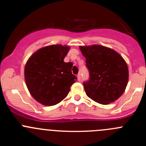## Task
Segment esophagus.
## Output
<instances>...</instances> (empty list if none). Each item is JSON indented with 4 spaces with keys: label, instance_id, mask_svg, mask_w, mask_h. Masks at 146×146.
<instances>
[{
    "label": "esophagus",
    "instance_id": "obj_1",
    "mask_svg": "<svg viewBox=\"0 0 146 146\" xmlns=\"http://www.w3.org/2000/svg\"><path fill=\"white\" fill-rule=\"evenodd\" d=\"M77 79L78 81H80V80H81V74H77Z\"/></svg>",
    "mask_w": 146,
    "mask_h": 146
}]
</instances>
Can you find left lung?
Here are the masks:
<instances>
[{
  "instance_id": "left-lung-1",
  "label": "left lung",
  "mask_w": 146,
  "mask_h": 146,
  "mask_svg": "<svg viewBox=\"0 0 146 146\" xmlns=\"http://www.w3.org/2000/svg\"><path fill=\"white\" fill-rule=\"evenodd\" d=\"M90 77L84 81L86 95L96 102L109 104L117 100L127 85L126 62L114 50L101 45L80 46Z\"/></svg>"
}]
</instances>
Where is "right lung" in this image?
<instances>
[{
  "label": "right lung",
  "mask_w": 146,
  "mask_h": 146,
  "mask_svg": "<svg viewBox=\"0 0 146 146\" xmlns=\"http://www.w3.org/2000/svg\"><path fill=\"white\" fill-rule=\"evenodd\" d=\"M70 47L60 44L40 48L25 66L26 86L36 101L45 106L58 104L68 95L77 79L72 73L73 64L65 62Z\"/></svg>",
  "instance_id": "1"
}]
</instances>
